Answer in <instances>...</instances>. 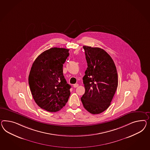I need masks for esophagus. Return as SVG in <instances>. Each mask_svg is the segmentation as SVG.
<instances>
[{"mask_svg":"<svg viewBox=\"0 0 150 150\" xmlns=\"http://www.w3.org/2000/svg\"><path fill=\"white\" fill-rule=\"evenodd\" d=\"M79 86V84L78 83H75V84H74V85H73V87H74V88H76Z\"/></svg>","mask_w":150,"mask_h":150,"instance_id":"esophagus-1","label":"esophagus"}]
</instances>
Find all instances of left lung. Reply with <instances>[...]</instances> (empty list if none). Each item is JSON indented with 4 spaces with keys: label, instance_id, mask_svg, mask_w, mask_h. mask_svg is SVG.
<instances>
[{
    "label": "left lung",
    "instance_id": "left-lung-1",
    "mask_svg": "<svg viewBox=\"0 0 150 150\" xmlns=\"http://www.w3.org/2000/svg\"><path fill=\"white\" fill-rule=\"evenodd\" d=\"M87 68L83 77L85 92L81 98L89 112L99 114L111 104L118 86V75L112 58L103 49L83 46Z\"/></svg>",
    "mask_w": 150,
    "mask_h": 150
}]
</instances>
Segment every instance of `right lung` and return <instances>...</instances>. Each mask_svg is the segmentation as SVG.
Segmentation results:
<instances>
[{"mask_svg":"<svg viewBox=\"0 0 150 150\" xmlns=\"http://www.w3.org/2000/svg\"><path fill=\"white\" fill-rule=\"evenodd\" d=\"M69 49L53 47L41 53L33 63L28 82L37 105L49 112H57L64 106L70 95L71 86L63 73L69 56Z\"/></svg>","mask_w":150,"mask_h":150,"instance_id":"obj_1","label":"right lung"}]
</instances>
